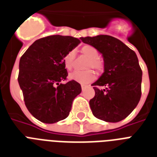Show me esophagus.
Instances as JSON below:
<instances>
[{
    "instance_id": "1",
    "label": "esophagus",
    "mask_w": 157,
    "mask_h": 157,
    "mask_svg": "<svg viewBox=\"0 0 157 157\" xmlns=\"http://www.w3.org/2000/svg\"><path fill=\"white\" fill-rule=\"evenodd\" d=\"M86 87H87V86H86V85H81V90H85L86 89Z\"/></svg>"
}]
</instances>
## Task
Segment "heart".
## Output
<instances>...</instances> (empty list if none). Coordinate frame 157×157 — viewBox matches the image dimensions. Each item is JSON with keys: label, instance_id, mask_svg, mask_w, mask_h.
I'll return each instance as SVG.
<instances>
[{"label": "heart", "instance_id": "b5f03b06", "mask_svg": "<svg viewBox=\"0 0 157 157\" xmlns=\"http://www.w3.org/2000/svg\"><path fill=\"white\" fill-rule=\"evenodd\" d=\"M81 52L89 58L86 64V68H94L97 72L100 73L104 69V63L98 57V50L91 45H85L81 49ZM75 59V52L69 51L63 57V65L67 70H71L73 67V62ZM69 78L81 84H89L94 81L95 73L93 70L87 69L86 71H75L69 75Z\"/></svg>", "mask_w": 157, "mask_h": 157}]
</instances>
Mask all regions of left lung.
I'll list each match as a JSON object with an SVG mask.
<instances>
[{
	"label": "left lung",
	"mask_w": 157,
	"mask_h": 157,
	"mask_svg": "<svg viewBox=\"0 0 157 157\" xmlns=\"http://www.w3.org/2000/svg\"><path fill=\"white\" fill-rule=\"evenodd\" d=\"M81 40L94 46L104 60V72L92 84L95 91L90 100L93 115L107 122L121 121L133 112L141 98L143 71L138 57L134 50L111 36H87Z\"/></svg>",
	"instance_id": "left-lung-1"
}]
</instances>
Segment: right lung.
Masks as SVG:
<instances>
[{
  "label": "right lung",
  "mask_w": 157,
  "mask_h": 157,
  "mask_svg": "<svg viewBox=\"0 0 157 157\" xmlns=\"http://www.w3.org/2000/svg\"><path fill=\"white\" fill-rule=\"evenodd\" d=\"M72 36L54 35L36 40L19 61L18 81L28 110L40 121L52 124L68 117L81 85L66 81L64 55L79 43Z\"/></svg>",
  "instance_id": "right-lung-1"
}]
</instances>
